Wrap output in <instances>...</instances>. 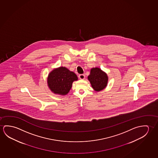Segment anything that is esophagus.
Segmentation results:
<instances>
[{"label": "esophagus", "mask_w": 158, "mask_h": 158, "mask_svg": "<svg viewBox=\"0 0 158 158\" xmlns=\"http://www.w3.org/2000/svg\"><path fill=\"white\" fill-rule=\"evenodd\" d=\"M78 77H79L80 79H81V80H85V76L84 74H81Z\"/></svg>", "instance_id": "esophagus-1"}]
</instances>
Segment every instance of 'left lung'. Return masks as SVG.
I'll return each mask as SVG.
<instances>
[{"instance_id": "8db88e82", "label": "left lung", "mask_w": 158, "mask_h": 158, "mask_svg": "<svg viewBox=\"0 0 158 158\" xmlns=\"http://www.w3.org/2000/svg\"><path fill=\"white\" fill-rule=\"evenodd\" d=\"M88 80L90 82L92 87L96 92L103 90L108 85V75L100 68H92L90 74L88 76Z\"/></svg>"}]
</instances>
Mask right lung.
Segmentation results:
<instances>
[{
	"mask_svg": "<svg viewBox=\"0 0 158 158\" xmlns=\"http://www.w3.org/2000/svg\"><path fill=\"white\" fill-rule=\"evenodd\" d=\"M78 80L75 73L63 66L55 68L48 76L47 84L55 94L66 95L72 87L73 82Z\"/></svg>",
	"mask_w": 158,
	"mask_h": 158,
	"instance_id": "add662e5",
	"label": "right lung"
}]
</instances>
